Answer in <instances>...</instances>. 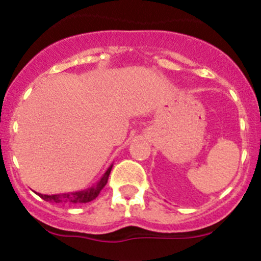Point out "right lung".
Listing matches in <instances>:
<instances>
[{
    "instance_id": "obj_1",
    "label": "right lung",
    "mask_w": 261,
    "mask_h": 261,
    "mask_svg": "<svg viewBox=\"0 0 261 261\" xmlns=\"http://www.w3.org/2000/svg\"><path fill=\"white\" fill-rule=\"evenodd\" d=\"M112 165L106 170L105 174L102 175L100 181L96 182V185L91 186V188L86 189V190L82 191H76V193H67V194H57V195H42V194H38V196L41 199L46 200V201L50 202H67V204H80V202H89L96 199L100 194V191L102 190L103 186L108 184L109 175L111 172Z\"/></svg>"
}]
</instances>
